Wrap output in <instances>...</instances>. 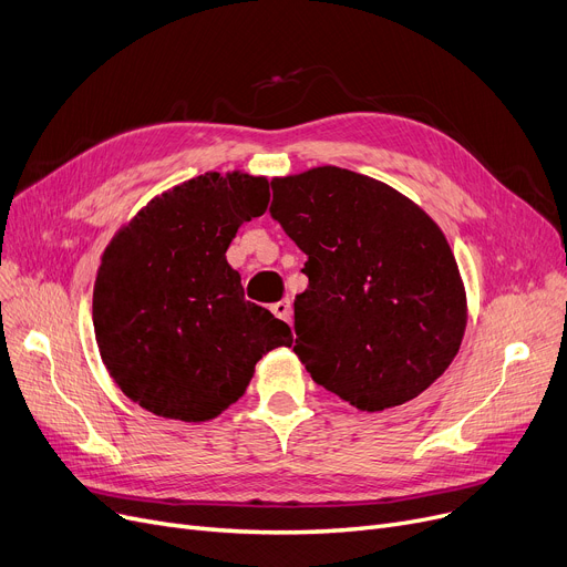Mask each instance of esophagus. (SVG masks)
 Here are the masks:
<instances>
[{
  "instance_id": "esophagus-1",
  "label": "esophagus",
  "mask_w": 567,
  "mask_h": 567,
  "mask_svg": "<svg viewBox=\"0 0 567 567\" xmlns=\"http://www.w3.org/2000/svg\"><path fill=\"white\" fill-rule=\"evenodd\" d=\"M271 312H274L278 319L291 323V303H289V299H282V301L274 303V306H271Z\"/></svg>"
}]
</instances>
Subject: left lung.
<instances>
[{
    "label": "left lung",
    "mask_w": 567,
    "mask_h": 567,
    "mask_svg": "<svg viewBox=\"0 0 567 567\" xmlns=\"http://www.w3.org/2000/svg\"><path fill=\"white\" fill-rule=\"evenodd\" d=\"M271 218L308 261L293 351L363 411L419 398L460 351L466 293L436 223L377 178L315 167L274 178Z\"/></svg>",
    "instance_id": "left-lung-1"
}]
</instances>
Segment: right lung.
<instances>
[{
    "mask_svg": "<svg viewBox=\"0 0 567 567\" xmlns=\"http://www.w3.org/2000/svg\"><path fill=\"white\" fill-rule=\"evenodd\" d=\"M264 176L208 172L161 197L118 231L94 285L101 359L133 402L163 419H216L248 389L289 326L244 299L225 252L268 206Z\"/></svg>",
    "mask_w": 567,
    "mask_h": 567,
    "instance_id": "obj_1",
    "label": "right lung"
}]
</instances>
